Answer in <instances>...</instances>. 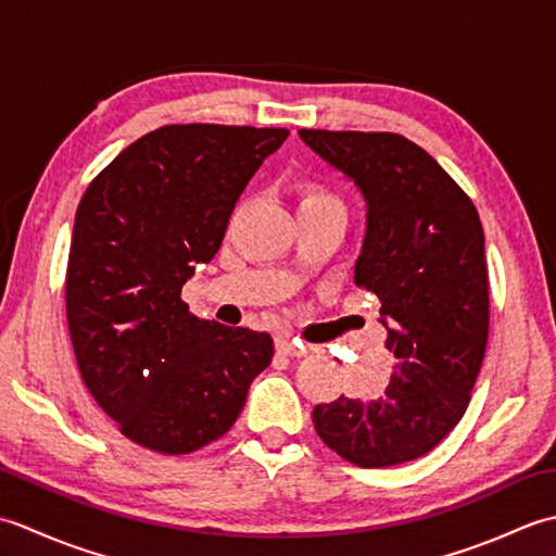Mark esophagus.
<instances>
[{
  "label": "esophagus",
  "instance_id": "1",
  "mask_svg": "<svg viewBox=\"0 0 556 556\" xmlns=\"http://www.w3.org/2000/svg\"><path fill=\"white\" fill-rule=\"evenodd\" d=\"M277 351L285 353V356H305V349L299 341H291V339H279L277 341Z\"/></svg>",
  "mask_w": 556,
  "mask_h": 556
}]
</instances>
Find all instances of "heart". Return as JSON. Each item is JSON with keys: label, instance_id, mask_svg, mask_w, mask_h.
<instances>
[{"label": "heart", "instance_id": "heart-1", "mask_svg": "<svg viewBox=\"0 0 556 556\" xmlns=\"http://www.w3.org/2000/svg\"><path fill=\"white\" fill-rule=\"evenodd\" d=\"M299 207H311V205H339V198H334L332 193H327L325 188L315 186V184H301L299 186Z\"/></svg>", "mask_w": 556, "mask_h": 556}]
</instances>
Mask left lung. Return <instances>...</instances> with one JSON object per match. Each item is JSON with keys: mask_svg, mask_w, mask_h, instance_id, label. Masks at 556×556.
Returning a JSON list of instances; mask_svg holds the SVG:
<instances>
[{"mask_svg": "<svg viewBox=\"0 0 556 556\" xmlns=\"http://www.w3.org/2000/svg\"><path fill=\"white\" fill-rule=\"evenodd\" d=\"M299 136L365 200L353 279L380 299L384 346L396 358L380 396L317 404L315 430L361 468L406 464L454 430L485 356L490 296L478 210L404 136L317 128Z\"/></svg>", "mask_w": 556, "mask_h": 556, "instance_id": "left-lung-1", "label": "left lung"}]
</instances>
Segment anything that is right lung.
Here are the masks:
<instances>
[{
    "instance_id": "right-lung-1",
    "label": "right lung",
    "mask_w": 556,
    "mask_h": 556,
    "mask_svg": "<svg viewBox=\"0 0 556 556\" xmlns=\"http://www.w3.org/2000/svg\"><path fill=\"white\" fill-rule=\"evenodd\" d=\"M287 128L162 126L119 152L76 210L66 320L88 392L160 454L219 440L275 344L188 313L181 289L219 251L236 200Z\"/></svg>"
}]
</instances>
